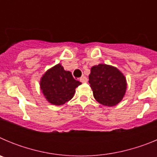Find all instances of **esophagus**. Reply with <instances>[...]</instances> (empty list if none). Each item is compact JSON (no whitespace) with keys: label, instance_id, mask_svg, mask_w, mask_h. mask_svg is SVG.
<instances>
[{"label":"esophagus","instance_id":"esophagus-1","mask_svg":"<svg viewBox=\"0 0 157 157\" xmlns=\"http://www.w3.org/2000/svg\"><path fill=\"white\" fill-rule=\"evenodd\" d=\"M87 81H88V79H87V78L86 76H82V77L80 78V82H86Z\"/></svg>","mask_w":157,"mask_h":157}]
</instances>
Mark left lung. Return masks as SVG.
<instances>
[{
    "mask_svg": "<svg viewBox=\"0 0 157 157\" xmlns=\"http://www.w3.org/2000/svg\"><path fill=\"white\" fill-rule=\"evenodd\" d=\"M89 83L94 98L105 106H114L120 103L127 89L123 75L117 68L107 64L93 67Z\"/></svg>",
    "mask_w": 157,
    "mask_h": 157,
    "instance_id": "1",
    "label": "left lung"
}]
</instances>
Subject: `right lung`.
<instances>
[{"instance_id":"obj_1","label":"right lung","mask_w":157,"mask_h":157,"mask_svg":"<svg viewBox=\"0 0 157 157\" xmlns=\"http://www.w3.org/2000/svg\"><path fill=\"white\" fill-rule=\"evenodd\" d=\"M80 84L81 82L76 81L71 73L64 71L60 64L47 71L40 82L47 101L55 105H63L70 101L75 93V88Z\"/></svg>"}]
</instances>
